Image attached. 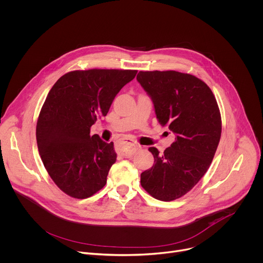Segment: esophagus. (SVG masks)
<instances>
[{"label": "esophagus", "mask_w": 263, "mask_h": 263, "mask_svg": "<svg viewBox=\"0 0 263 263\" xmlns=\"http://www.w3.org/2000/svg\"><path fill=\"white\" fill-rule=\"evenodd\" d=\"M122 143H123V147H124V156L125 157L132 156L134 154V152L136 149H138V147H139V145L131 139H125L124 141H122Z\"/></svg>", "instance_id": "obj_1"}]
</instances>
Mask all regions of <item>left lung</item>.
I'll list each match as a JSON object with an SVG mask.
<instances>
[{
  "label": "left lung",
  "instance_id": "obj_1",
  "mask_svg": "<svg viewBox=\"0 0 263 263\" xmlns=\"http://www.w3.org/2000/svg\"><path fill=\"white\" fill-rule=\"evenodd\" d=\"M137 81L151 96L159 123L176 135L163 154L148 148L155 164L141 173L140 183L155 199L170 202L187 194L209 169L221 136L220 110L211 89L193 74L139 71Z\"/></svg>",
  "mask_w": 263,
  "mask_h": 263
}]
</instances>
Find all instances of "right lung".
Wrapping results in <instances>:
<instances>
[{"mask_svg":"<svg viewBox=\"0 0 263 263\" xmlns=\"http://www.w3.org/2000/svg\"><path fill=\"white\" fill-rule=\"evenodd\" d=\"M137 73L133 69L72 70L53 85L35 129L43 164L67 196L87 199L106 183L117 154L114 142L90 135L98 116H106L120 90Z\"/></svg>","mask_w":263,"mask_h":263,"instance_id":"add662e5","label":"right lung"}]
</instances>
